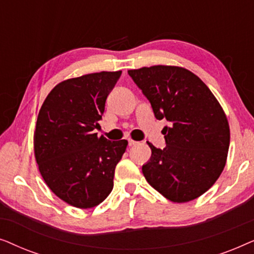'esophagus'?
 I'll return each mask as SVG.
<instances>
[{"label": "esophagus", "mask_w": 254, "mask_h": 254, "mask_svg": "<svg viewBox=\"0 0 254 254\" xmlns=\"http://www.w3.org/2000/svg\"><path fill=\"white\" fill-rule=\"evenodd\" d=\"M135 144H137V142L136 141H134V140H128V145H129V147H133V145H135Z\"/></svg>", "instance_id": "obj_1"}]
</instances>
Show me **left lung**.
<instances>
[{"mask_svg":"<svg viewBox=\"0 0 254 254\" xmlns=\"http://www.w3.org/2000/svg\"><path fill=\"white\" fill-rule=\"evenodd\" d=\"M128 74L150 102L164 127L166 147L148 143L144 178L172 202H189L207 192L227 163L230 128L221 104L192 71L177 65L130 69Z\"/></svg>","mask_w":254,"mask_h":254,"instance_id":"obj_1","label":"left lung"}]
</instances>
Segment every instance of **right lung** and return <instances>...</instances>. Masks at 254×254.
I'll list each match as a JSON object with an SVG mask.
<instances>
[{"mask_svg": "<svg viewBox=\"0 0 254 254\" xmlns=\"http://www.w3.org/2000/svg\"><path fill=\"white\" fill-rule=\"evenodd\" d=\"M120 75L121 70L100 71L62 81L38 114L33 149L40 175L72 207L98 206L113 189L114 170L128 142H111L95 129Z\"/></svg>", "mask_w": 254, "mask_h": 254, "instance_id": "1", "label": "right lung"}]
</instances>
